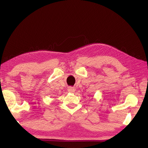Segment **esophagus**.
Masks as SVG:
<instances>
[{"mask_svg":"<svg viewBox=\"0 0 148 148\" xmlns=\"http://www.w3.org/2000/svg\"><path fill=\"white\" fill-rule=\"evenodd\" d=\"M68 91L69 92H73L75 91V89L73 88H72V87H69L68 88Z\"/></svg>","mask_w":148,"mask_h":148,"instance_id":"1","label":"esophagus"}]
</instances>
